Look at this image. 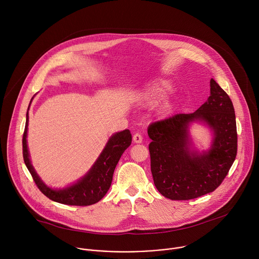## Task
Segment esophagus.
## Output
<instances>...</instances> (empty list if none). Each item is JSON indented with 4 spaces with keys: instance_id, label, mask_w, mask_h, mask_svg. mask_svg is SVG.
<instances>
[{
    "instance_id": "1",
    "label": "esophagus",
    "mask_w": 259,
    "mask_h": 259,
    "mask_svg": "<svg viewBox=\"0 0 259 259\" xmlns=\"http://www.w3.org/2000/svg\"><path fill=\"white\" fill-rule=\"evenodd\" d=\"M133 141H134L135 143H140V142L142 141V136H141V134L135 133V134L133 135Z\"/></svg>"
}]
</instances>
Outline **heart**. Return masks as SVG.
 <instances>
[{
    "label": "heart",
    "instance_id": "1",
    "mask_svg": "<svg viewBox=\"0 0 259 259\" xmlns=\"http://www.w3.org/2000/svg\"><path fill=\"white\" fill-rule=\"evenodd\" d=\"M174 91V85L166 79H158L147 84L138 96L139 102L146 107H153L164 100ZM174 108L172 102H166L163 106V115H169Z\"/></svg>",
    "mask_w": 259,
    "mask_h": 259
}]
</instances>
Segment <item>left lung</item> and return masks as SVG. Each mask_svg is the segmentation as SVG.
Masks as SVG:
<instances>
[{
    "label": "left lung",
    "instance_id": "8db88e82",
    "mask_svg": "<svg viewBox=\"0 0 259 259\" xmlns=\"http://www.w3.org/2000/svg\"><path fill=\"white\" fill-rule=\"evenodd\" d=\"M193 122L212 131L208 150L200 153L189 134ZM151 170L157 190L170 200H191L216 190L237 156V125L233 102L213 79L210 96L195 113L177 114L147 129Z\"/></svg>",
    "mask_w": 259,
    "mask_h": 259
}]
</instances>
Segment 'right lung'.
<instances>
[{
  "label": "right lung",
  "mask_w": 259,
  "mask_h": 259,
  "mask_svg": "<svg viewBox=\"0 0 259 259\" xmlns=\"http://www.w3.org/2000/svg\"><path fill=\"white\" fill-rule=\"evenodd\" d=\"M33 97L31 98V100ZM29 102V105L31 103ZM26 112V122L22 138V151L23 160L29 173L31 174L34 183L39 190L50 200L75 206H89L100 201L112 184L115 168L128 146L131 144L132 136L128 129L117 132L109 137L103 151L98 159L95 161L90 170L77 182L63 189H52L40 178L38 173L31 165L29 159V153L27 149V126H28V109Z\"/></svg>",
  "instance_id": "add662e5"
}]
</instances>
